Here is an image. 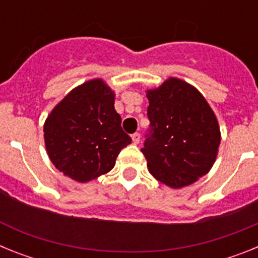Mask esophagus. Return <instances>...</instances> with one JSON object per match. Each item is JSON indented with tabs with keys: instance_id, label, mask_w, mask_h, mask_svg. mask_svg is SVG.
<instances>
[{
	"instance_id": "esophagus-1",
	"label": "esophagus",
	"mask_w": 258,
	"mask_h": 258,
	"mask_svg": "<svg viewBox=\"0 0 258 258\" xmlns=\"http://www.w3.org/2000/svg\"><path fill=\"white\" fill-rule=\"evenodd\" d=\"M132 141H133L134 145H138L141 141V134L140 133H134L133 136H132Z\"/></svg>"
}]
</instances>
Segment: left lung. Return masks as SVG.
Here are the masks:
<instances>
[{
	"label": "left lung",
	"mask_w": 258,
	"mask_h": 258,
	"mask_svg": "<svg viewBox=\"0 0 258 258\" xmlns=\"http://www.w3.org/2000/svg\"><path fill=\"white\" fill-rule=\"evenodd\" d=\"M146 95L150 131L141 151L150 173L172 188L197 182L211 170L220 147L213 109L197 88L175 77Z\"/></svg>",
	"instance_id": "1"
}]
</instances>
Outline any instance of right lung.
<instances>
[{"label":"right lung","mask_w":258,"mask_h":258,"mask_svg":"<svg viewBox=\"0 0 258 258\" xmlns=\"http://www.w3.org/2000/svg\"><path fill=\"white\" fill-rule=\"evenodd\" d=\"M44 138L56 169L81 183L108 173L132 143L115 109V93L102 79L81 84L54 107Z\"/></svg>","instance_id":"obj_1"}]
</instances>
